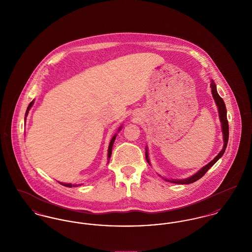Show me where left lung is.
Masks as SVG:
<instances>
[{
	"instance_id": "obj_1",
	"label": "left lung",
	"mask_w": 252,
	"mask_h": 252,
	"mask_svg": "<svg viewBox=\"0 0 252 252\" xmlns=\"http://www.w3.org/2000/svg\"><path fill=\"white\" fill-rule=\"evenodd\" d=\"M211 89H212V94H213V97L215 99V102L218 106L219 115H220V122H221V128H222V134H223V147L221 149V151L219 153L218 156L212 160L210 161L207 165H205L204 167L201 168V170L196 173L194 176L186 179V180H180V181H177V180H172V181H169L168 182H171V183H174V184H180V185H188V184H192L198 180H200L201 177L209 170V168L212 167L216 161L218 160L219 158L223 155V153L225 151V148H226V145H227V142H228V134H229V127H228V121H227V118H226V108H225V104L222 100V98L217 93V90H216V84L212 81L211 83ZM146 156V159L147 161L149 162V158H148V153L146 152L145 154Z\"/></svg>"
}]
</instances>
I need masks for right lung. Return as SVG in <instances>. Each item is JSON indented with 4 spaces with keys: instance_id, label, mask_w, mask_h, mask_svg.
<instances>
[{
    "instance_id": "1",
    "label": "right lung",
    "mask_w": 252,
    "mask_h": 252,
    "mask_svg": "<svg viewBox=\"0 0 252 252\" xmlns=\"http://www.w3.org/2000/svg\"><path fill=\"white\" fill-rule=\"evenodd\" d=\"M32 104H33V101H32L31 103H30V105H29V107H28V110H27V113H26V116L28 115V113H29V110L31 109V107L32 106ZM115 139H116V135L112 138V140H111V142H110V145H109V150H108V158H111V156H112V148H113V144H114V142H115ZM61 184V183H60ZM61 185H64V186H67V187H71V186H76V185H72L71 184H61Z\"/></svg>"
}]
</instances>
